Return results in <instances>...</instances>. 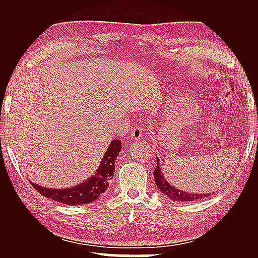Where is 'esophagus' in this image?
Masks as SVG:
<instances>
[{"label": "esophagus", "mask_w": 258, "mask_h": 258, "mask_svg": "<svg viewBox=\"0 0 258 258\" xmlns=\"http://www.w3.org/2000/svg\"><path fill=\"white\" fill-rule=\"evenodd\" d=\"M142 135H143V129L141 127H136L131 130V134H130V137L132 140H135V141H138V140H140L142 138Z\"/></svg>", "instance_id": "obj_1"}]
</instances>
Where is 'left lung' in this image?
<instances>
[{
	"label": "left lung",
	"instance_id": "8db88e82",
	"mask_svg": "<svg viewBox=\"0 0 258 258\" xmlns=\"http://www.w3.org/2000/svg\"><path fill=\"white\" fill-rule=\"evenodd\" d=\"M154 177H155V183L157 185L159 190L166 195V197L170 198V200L173 201H198L204 198H207L211 196V194H191L187 191H182L172 185H170L167 179L165 178V175L162 173V170L159 163V159L157 158V166L154 170Z\"/></svg>",
	"mask_w": 258,
	"mask_h": 258
}]
</instances>
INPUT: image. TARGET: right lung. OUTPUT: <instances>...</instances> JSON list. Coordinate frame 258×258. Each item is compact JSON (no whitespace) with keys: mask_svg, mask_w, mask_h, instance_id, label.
Here are the masks:
<instances>
[{"mask_svg":"<svg viewBox=\"0 0 258 258\" xmlns=\"http://www.w3.org/2000/svg\"><path fill=\"white\" fill-rule=\"evenodd\" d=\"M121 151L120 140H113L101 160L99 168L88 179L69 188H46L30 182L34 188L46 198L67 206H81L91 204L99 199L108 187V181L113 177L115 160Z\"/></svg>","mask_w":258,"mask_h":258,"instance_id":"obj_1","label":"right lung"}]
</instances>
